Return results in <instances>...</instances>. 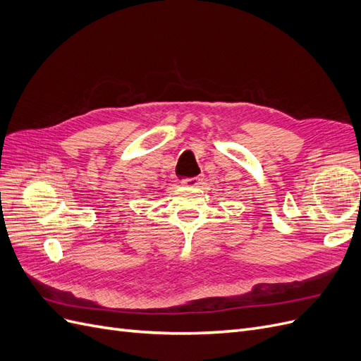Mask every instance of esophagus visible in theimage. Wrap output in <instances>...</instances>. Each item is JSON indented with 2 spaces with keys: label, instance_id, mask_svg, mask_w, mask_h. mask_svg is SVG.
<instances>
[{
  "label": "esophagus",
  "instance_id": "esophagus-1",
  "mask_svg": "<svg viewBox=\"0 0 361 361\" xmlns=\"http://www.w3.org/2000/svg\"><path fill=\"white\" fill-rule=\"evenodd\" d=\"M200 182H202V179H200V178H192V179L183 180L182 183L185 185V187H199Z\"/></svg>",
  "mask_w": 361,
  "mask_h": 361
}]
</instances>
